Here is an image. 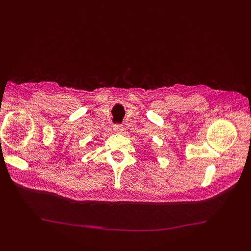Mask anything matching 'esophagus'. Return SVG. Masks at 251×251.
Instances as JSON below:
<instances>
[{
  "label": "esophagus",
  "instance_id": "34e87169",
  "mask_svg": "<svg viewBox=\"0 0 251 251\" xmlns=\"http://www.w3.org/2000/svg\"><path fill=\"white\" fill-rule=\"evenodd\" d=\"M113 130L115 131L116 133H121L124 131V126L121 125H114L113 126Z\"/></svg>",
  "mask_w": 251,
  "mask_h": 251
}]
</instances>
